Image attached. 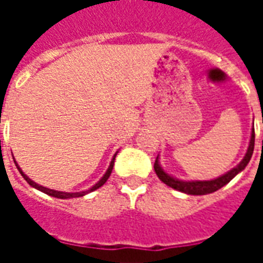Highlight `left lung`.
<instances>
[{"label":"left lung","instance_id":"left-lung-1","mask_svg":"<svg viewBox=\"0 0 263 263\" xmlns=\"http://www.w3.org/2000/svg\"><path fill=\"white\" fill-rule=\"evenodd\" d=\"M263 122V118H262ZM254 145H255V131L254 128H252V132H251V141H249V146L247 149V154L243 156V159L238 163L235 167H232L231 171L227 172L226 175H222V176L217 177V179H213V180H190V182H184V180H179L176 177L171 176V175H167L163 169H162V166L159 163V156L156 158L155 160V172H156V175L159 177L162 182L167 184L169 187L175 189V190H179V192H182V193L186 194H193V196H203V194H210V193H214L217 192L218 189H221L222 186H226L227 183H230L234 179V177L237 176L239 172H242L247 165L249 163V160L252 158V154H254Z\"/></svg>","mask_w":263,"mask_h":263}]
</instances>
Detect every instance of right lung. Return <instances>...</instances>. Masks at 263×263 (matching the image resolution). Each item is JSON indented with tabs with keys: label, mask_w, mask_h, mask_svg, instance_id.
<instances>
[{
	"label": "right lung",
	"mask_w": 263,
	"mask_h": 263,
	"mask_svg": "<svg viewBox=\"0 0 263 263\" xmlns=\"http://www.w3.org/2000/svg\"><path fill=\"white\" fill-rule=\"evenodd\" d=\"M115 156H117V154H115L114 156H112V159H111V163H109L107 172L104 173V176L101 177V179H100V180H98V182L96 183V184H94L92 187H90V189H88V190H86V192H79V193H66V192H58V190H52V189L43 187V186H41V184H37V183H35V182H33V180H31L29 177L26 176L25 173L21 171V167H20V166H18V163L15 162V159H14V162H15V165H16V167H18V171H20V173H21V175H22V177H24L26 182L31 184L32 187L37 189V190H41V192L49 194V196H52V197H56V198H73V197H83V196H86L87 193H91V192H94V190H97L98 187H101L104 183L108 180L109 175H111V172H112V166H114Z\"/></svg>",
	"instance_id": "1"
}]
</instances>
